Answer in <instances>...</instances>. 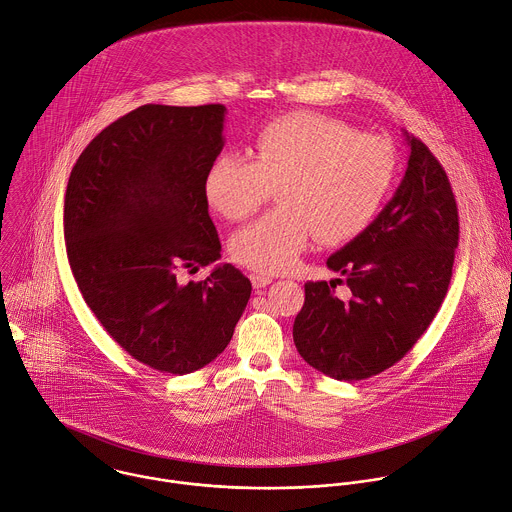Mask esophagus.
Here are the masks:
<instances>
[{"label":"esophagus","instance_id":"1","mask_svg":"<svg viewBox=\"0 0 512 512\" xmlns=\"http://www.w3.org/2000/svg\"><path fill=\"white\" fill-rule=\"evenodd\" d=\"M271 281H273V277L267 275V273H259V271H253V273H251V283H253L255 289L267 287Z\"/></svg>","mask_w":512,"mask_h":512}]
</instances>
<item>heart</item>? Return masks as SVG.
<instances>
[{
    "label": "heart",
    "mask_w": 512,
    "mask_h": 512,
    "mask_svg": "<svg viewBox=\"0 0 512 512\" xmlns=\"http://www.w3.org/2000/svg\"><path fill=\"white\" fill-rule=\"evenodd\" d=\"M253 157L223 152L205 175V197L241 221L279 187L281 207L231 239L233 257L257 271L295 265L315 235L325 245L358 237L382 209L396 175L390 142L315 112H291L259 130Z\"/></svg>",
    "instance_id": "heart-1"
}]
</instances>
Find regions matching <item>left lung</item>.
Listing matches in <instances>:
<instances>
[{
  "instance_id": "left-lung-1",
  "label": "left lung",
  "mask_w": 512,
  "mask_h": 512,
  "mask_svg": "<svg viewBox=\"0 0 512 512\" xmlns=\"http://www.w3.org/2000/svg\"><path fill=\"white\" fill-rule=\"evenodd\" d=\"M406 175L390 203L327 259L333 281L305 283L293 323L299 356L335 380H366L400 362L438 313L458 247V209L442 164L414 134Z\"/></svg>"
}]
</instances>
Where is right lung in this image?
Listing matches in <instances>:
<instances>
[{
	"instance_id": "add662e5",
	"label": "right lung",
	"mask_w": 512,
	"mask_h": 512,
	"mask_svg": "<svg viewBox=\"0 0 512 512\" xmlns=\"http://www.w3.org/2000/svg\"><path fill=\"white\" fill-rule=\"evenodd\" d=\"M223 104H144L106 126L76 160L64 239L80 293L114 342L166 374H191L231 342L251 281L221 259L205 175L225 146Z\"/></svg>"
}]
</instances>
